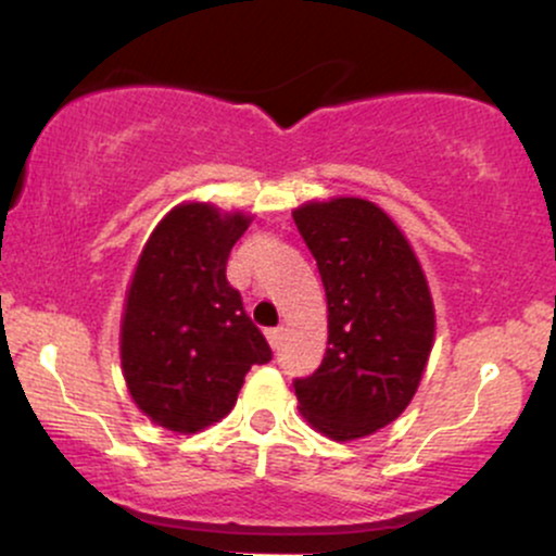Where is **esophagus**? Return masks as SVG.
<instances>
[{"instance_id": "esophagus-1", "label": "esophagus", "mask_w": 556, "mask_h": 556, "mask_svg": "<svg viewBox=\"0 0 556 556\" xmlns=\"http://www.w3.org/2000/svg\"><path fill=\"white\" fill-rule=\"evenodd\" d=\"M266 340H269L271 348H279V344H282V327L266 329Z\"/></svg>"}]
</instances>
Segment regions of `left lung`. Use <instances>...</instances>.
Masks as SVG:
<instances>
[{"label":"left lung","mask_w":556,"mask_h":556,"mask_svg":"<svg viewBox=\"0 0 556 556\" xmlns=\"http://www.w3.org/2000/svg\"><path fill=\"white\" fill-rule=\"evenodd\" d=\"M329 308L321 366L295 379L300 413L337 442L384 429L410 405L433 344V303L416 253L379 206L331 198L292 212Z\"/></svg>","instance_id":"8db88e82"}]
</instances>
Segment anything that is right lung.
I'll return each mask as SVG.
<instances>
[{
    "mask_svg": "<svg viewBox=\"0 0 556 556\" xmlns=\"http://www.w3.org/2000/svg\"><path fill=\"white\" fill-rule=\"evenodd\" d=\"M251 225L208 203H182L159 222L127 287L119 355L140 410L195 433L227 416L245 374L271 348L227 282V258Z\"/></svg>",
    "mask_w": 556,
    "mask_h": 556,
    "instance_id": "obj_1",
    "label": "right lung"
}]
</instances>
